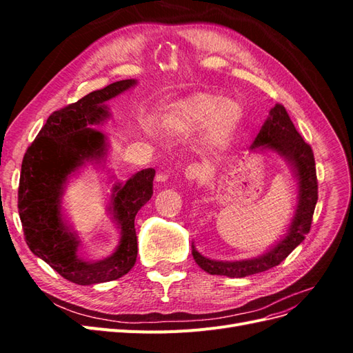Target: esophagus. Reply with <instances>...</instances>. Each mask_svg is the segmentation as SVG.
I'll list each match as a JSON object with an SVG mask.
<instances>
[{"label": "esophagus", "instance_id": "esophagus-1", "mask_svg": "<svg viewBox=\"0 0 353 353\" xmlns=\"http://www.w3.org/2000/svg\"><path fill=\"white\" fill-rule=\"evenodd\" d=\"M184 175H185V179L188 181L190 184H194V183H200V181L205 179L206 172L199 165H190L185 169V174Z\"/></svg>", "mask_w": 353, "mask_h": 353}]
</instances>
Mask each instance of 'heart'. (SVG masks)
Wrapping results in <instances>:
<instances>
[{
	"mask_svg": "<svg viewBox=\"0 0 353 353\" xmlns=\"http://www.w3.org/2000/svg\"><path fill=\"white\" fill-rule=\"evenodd\" d=\"M175 119L185 131L208 125L205 143L210 150L225 145L243 117L241 105L218 94L197 92L179 100L174 109Z\"/></svg>",
	"mask_w": 353,
	"mask_h": 353,
	"instance_id": "1",
	"label": "heart"
}]
</instances>
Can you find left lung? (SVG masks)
<instances>
[{"mask_svg":"<svg viewBox=\"0 0 353 353\" xmlns=\"http://www.w3.org/2000/svg\"><path fill=\"white\" fill-rule=\"evenodd\" d=\"M250 150L272 152L283 157L292 168L297 179V206L285 236L263 254L244 261H215L200 254L194 244L191 253L203 271L212 275H225L231 279H243L252 274L263 272L280 265L311 230L312 215L318 200V183L312 148L297 132L284 105L275 104L254 138Z\"/></svg>","mask_w":353,"mask_h":353,"instance_id":"left-lung-1","label":"left lung"}]
</instances>
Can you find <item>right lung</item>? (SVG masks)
Masks as SVG:
<instances>
[{
  "label": "right lung",
  "mask_w": 353,
  "mask_h": 353,
  "mask_svg": "<svg viewBox=\"0 0 353 353\" xmlns=\"http://www.w3.org/2000/svg\"><path fill=\"white\" fill-rule=\"evenodd\" d=\"M135 85V79L113 82L51 113L23 157L17 206L26 243L32 253L74 284L117 280L130 272L137 261L134 221L153 196V168L140 170L125 184L117 181L113 184L108 212L121 237L116 250L101 261L82 258L78 234L69 225L61 208L65 188L77 170L88 162L100 163L104 169L108 135L92 126L110 117L105 101Z\"/></svg>",
  "instance_id": "right-lung-1"
}]
</instances>
